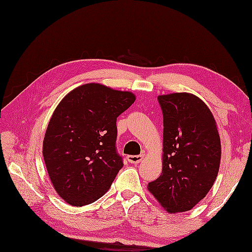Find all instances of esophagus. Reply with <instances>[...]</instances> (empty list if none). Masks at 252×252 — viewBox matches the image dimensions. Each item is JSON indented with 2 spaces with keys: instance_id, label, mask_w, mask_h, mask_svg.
Masks as SVG:
<instances>
[{
  "instance_id": "1",
  "label": "esophagus",
  "mask_w": 252,
  "mask_h": 252,
  "mask_svg": "<svg viewBox=\"0 0 252 252\" xmlns=\"http://www.w3.org/2000/svg\"><path fill=\"white\" fill-rule=\"evenodd\" d=\"M144 159V156L143 155H139V156H128L127 157V160L130 163H139Z\"/></svg>"
}]
</instances>
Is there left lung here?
<instances>
[{
  "label": "left lung",
  "mask_w": 252,
  "mask_h": 252,
  "mask_svg": "<svg viewBox=\"0 0 252 252\" xmlns=\"http://www.w3.org/2000/svg\"><path fill=\"white\" fill-rule=\"evenodd\" d=\"M163 113L162 173L148 191L169 214L192 209L219 172L221 143L207 105L187 92L158 96Z\"/></svg>",
  "instance_id": "1"
}]
</instances>
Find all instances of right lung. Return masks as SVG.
I'll use <instances>...</instances> for the list:
<instances>
[{
    "instance_id": "1",
    "label": "right lung",
    "mask_w": 252,
    "mask_h": 252,
    "mask_svg": "<svg viewBox=\"0 0 252 252\" xmlns=\"http://www.w3.org/2000/svg\"><path fill=\"white\" fill-rule=\"evenodd\" d=\"M130 91L90 83L58 104L43 142L51 184L72 206L98 200L124 165L116 151L117 117L135 102Z\"/></svg>"
}]
</instances>
